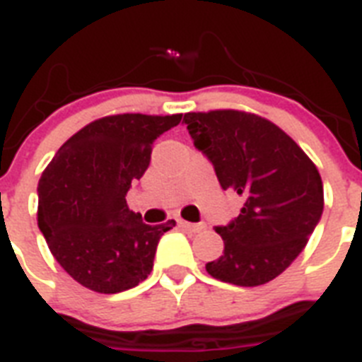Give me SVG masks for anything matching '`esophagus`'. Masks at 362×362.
Instances as JSON below:
<instances>
[{
	"label": "esophagus",
	"mask_w": 362,
	"mask_h": 362,
	"mask_svg": "<svg viewBox=\"0 0 362 362\" xmlns=\"http://www.w3.org/2000/svg\"><path fill=\"white\" fill-rule=\"evenodd\" d=\"M180 226L184 228V230H187V232L191 233H197V232H202L206 228L204 223H187V221H180Z\"/></svg>",
	"instance_id": "obj_1"
}]
</instances>
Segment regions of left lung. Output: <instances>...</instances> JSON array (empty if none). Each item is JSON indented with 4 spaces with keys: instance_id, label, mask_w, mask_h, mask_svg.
<instances>
[{
    "instance_id": "8db88e82",
    "label": "left lung",
    "mask_w": 362,
    "mask_h": 362,
    "mask_svg": "<svg viewBox=\"0 0 362 362\" xmlns=\"http://www.w3.org/2000/svg\"><path fill=\"white\" fill-rule=\"evenodd\" d=\"M195 148L214 165L223 189L243 197L241 214L215 226L223 256L206 263L224 284L256 287L289 269L320 223L324 186L315 163L284 130L238 110L189 112Z\"/></svg>"
}]
</instances>
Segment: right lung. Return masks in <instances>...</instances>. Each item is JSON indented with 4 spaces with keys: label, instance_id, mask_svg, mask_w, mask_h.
Returning <instances> with one entry per match:
<instances>
[{
    "label": "right lung",
    "instance_id": "obj_1",
    "mask_svg": "<svg viewBox=\"0 0 362 362\" xmlns=\"http://www.w3.org/2000/svg\"><path fill=\"white\" fill-rule=\"evenodd\" d=\"M182 114L108 115L57 151L38 182V228L69 276L86 289L115 294L153 270L158 241L175 226L145 224L127 193L151 163L153 144Z\"/></svg>",
    "mask_w": 362,
    "mask_h": 362
}]
</instances>
